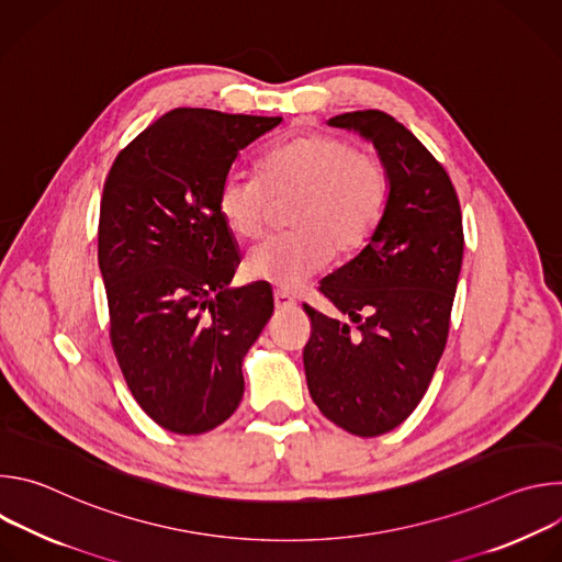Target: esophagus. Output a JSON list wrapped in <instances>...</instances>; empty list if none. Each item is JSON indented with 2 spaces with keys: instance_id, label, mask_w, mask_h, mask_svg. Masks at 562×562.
<instances>
[{
  "instance_id": "esophagus-1",
  "label": "esophagus",
  "mask_w": 562,
  "mask_h": 562,
  "mask_svg": "<svg viewBox=\"0 0 562 562\" xmlns=\"http://www.w3.org/2000/svg\"><path fill=\"white\" fill-rule=\"evenodd\" d=\"M273 302H276V308H289V306L295 304V300L289 293H284V291H276L273 293Z\"/></svg>"
}]
</instances>
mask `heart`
Masks as SVG:
<instances>
[{"mask_svg": "<svg viewBox=\"0 0 562 562\" xmlns=\"http://www.w3.org/2000/svg\"><path fill=\"white\" fill-rule=\"evenodd\" d=\"M293 195L284 235L265 239L245 258L249 280L300 289L323 271L331 254L349 258L375 233L386 202L389 176L371 153L329 133L291 137L258 162V178L228 173L217 189V213L237 239L262 233L271 200Z\"/></svg>", "mask_w": 562, "mask_h": 562, "instance_id": "obj_1", "label": "heart"}]
</instances>
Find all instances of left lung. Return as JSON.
I'll list each match as a JSON object with an SVG mask.
<instances>
[{"instance_id": "obj_1", "label": "left lung", "mask_w": 562, "mask_h": 562, "mask_svg": "<svg viewBox=\"0 0 562 562\" xmlns=\"http://www.w3.org/2000/svg\"><path fill=\"white\" fill-rule=\"evenodd\" d=\"M364 137L389 176V202L367 247L319 282L356 331L304 304V373L317 409L345 431L380 436L423 400L447 345L462 267L456 189L423 142L382 111L329 120Z\"/></svg>"}]
</instances>
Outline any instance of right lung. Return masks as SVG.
I'll return each instance as SVG.
<instances>
[{
  "label": "right lung",
  "mask_w": 562,
  "mask_h": 562,
  "mask_svg": "<svg viewBox=\"0 0 562 562\" xmlns=\"http://www.w3.org/2000/svg\"><path fill=\"white\" fill-rule=\"evenodd\" d=\"M280 122L169 111L115 157L104 182L98 262L111 345L137 405L167 431H211L243 400V360L273 293L231 286L237 243L215 198L237 155Z\"/></svg>",
  "instance_id": "obj_1"
}]
</instances>
